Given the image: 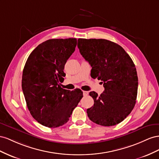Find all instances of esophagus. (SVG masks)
Here are the masks:
<instances>
[{"mask_svg": "<svg viewBox=\"0 0 159 159\" xmlns=\"http://www.w3.org/2000/svg\"><path fill=\"white\" fill-rule=\"evenodd\" d=\"M89 94V92L88 91H83V95L84 96H87Z\"/></svg>", "mask_w": 159, "mask_h": 159, "instance_id": "1", "label": "esophagus"}]
</instances>
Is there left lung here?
<instances>
[{
    "label": "left lung",
    "instance_id": "1",
    "mask_svg": "<svg viewBox=\"0 0 159 159\" xmlns=\"http://www.w3.org/2000/svg\"><path fill=\"white\" fill-rule=\"evenodd\" d=\"M77 46L92 66L91 76L101 80L105 87L100 96L90 92L94 105L87 109L89 118L101 126L120 123L133 111L137 99L138 76L133 60L120 45L106 39H79Z\"/></svg>",
    "mask_w": 159,
    "mask_h": 159
}]
</instances>
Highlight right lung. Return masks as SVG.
<instances>
[{"label":"right lung","instance_id":"add662e5","mask_svg":"<svg viewBox=\"0 0 159 159\" xmlns=\"http://www.w3.org/2000/svg\"><path fill=\"white\" fill-rule=\"evenodd\" d=\"M76 39H49L30 53L22 72V89L31 115L49 128L65 125L83 98V91L61 88L65 63L75 51Z\"/></svg>","mask_w":159,"mask_h":159}]
</instances>
